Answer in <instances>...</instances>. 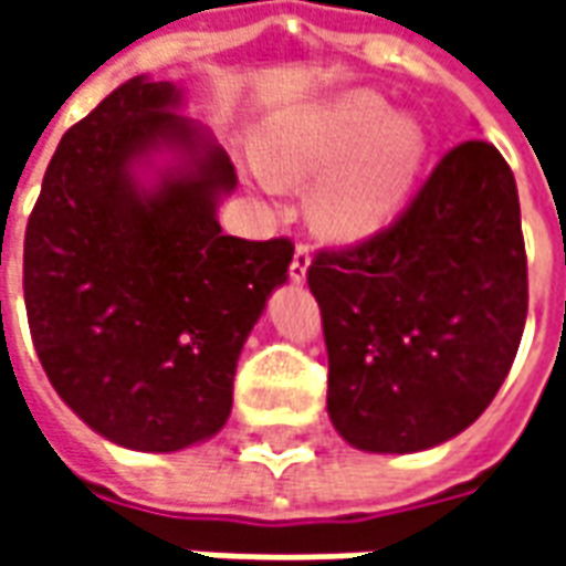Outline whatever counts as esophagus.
<instances>
[{
    "label": "esophagus",
    "mask_w": 566,
    "mask_h": 566,
    "mask_svg": "<svg viewBox=\"0 0 566 566\" xmlns=\"http://www.w3.org/2000/svg\"><path fill=\"white\" fill-rule=\"evenodd\" d=\"M308 266H312V254H308L306 245H300L294 251V260H291V282L294 284L306 282Z\"/></svg>",
    "instance_id": "34e87169"
}]
</instances>
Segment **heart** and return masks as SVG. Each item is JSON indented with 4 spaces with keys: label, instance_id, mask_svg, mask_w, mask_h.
<instances>
[{
    "label": "heart",
    "instance_id": "1",
    "mask_svg": "<svg viewBox=\"0 0 566 566\" xmlns=\"http://www.w3.org/2000/svg\"><path fill=\"white\" fill-rule=\"evenodd\" d=\"M427 160V129L409 112H388L373 91L312 99L272 120L251 160L258 185H303L321 233L357 242L379 233L412 197Z\"/></svg>",
    "mask_w": 566,
    "mask_h": 566
}]
</instances>
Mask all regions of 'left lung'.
Instances as JSON below:
<instances>
[{
    "mask_svg": "<svg viewBox=\"0 0 566 566\" xmlns=\"http://www.w3.org/2000/svg\"><path fill=\"white\" fill-rule=\"evenodd\" d=\"M308 291L348 446L412 454L458 437L500 391L527 318L518 187L500 150L451 148L397 223L321 251Z\"/></svg>",
    "mask_w": 566,
    "mask_h": 566,
    "instance_id": "1",
    "label": "left lung"
}]
</instances>
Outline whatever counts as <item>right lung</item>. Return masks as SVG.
<instances>
[{
  "mask_svg": "<svg viewBox=\"0 0 566 566\" xmlns=\"http://www.w3.org/2000/svg\"><path fill=\"white\" fill-rule=\"evenodd\" d=\"M185 91L136 75L69 129L23 239L32 345L60 400L115 446L181 451L233 409V376L287 239L223 235L227 150Z\"/></svg>",
  "mask_w": 566,
  "mask_h": 566,
  "instance_id": "right-lung-1",
  "label": "right lung"
}]
</instances>
